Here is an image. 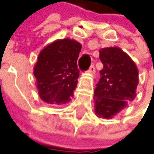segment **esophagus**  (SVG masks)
<instances>
[{
    "instance_id": "1",
    "label": "esophagus",
    "mask_w": 154,
    "mask_h": 154,
    "mask_svg": "<svg viewBox=\"0 0 154 154\" xmlns=\"http://www.w3.org/2000/svg\"><path fill=\"white\" fill-rule=\"evenodd\" d=\"M88 72L90 73L91 75H93V74L95 73V67H94V66H93V64H92V66H91V67L88 68Z\"/></svg>"
}]
</instances>
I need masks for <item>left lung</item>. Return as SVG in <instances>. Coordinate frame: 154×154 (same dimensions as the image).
<instances>
[{
    "mask_svg": "<svg viewBox=\"0 0 154 154\" xmlns=\"http://www.w3.org/2000/svg\"><path fill=\"white\" fill-rule=\"evenodd\" d=\"M100 59L103 68L94 91L95 114L111 119L135 99L139 71L129 55L118 47L100 49Z\"/></svg>",
    "mask_w": 154,
    "mask_h": 154,
    "instance_id": "1",
    "label": "left lung"
}]
</instances>
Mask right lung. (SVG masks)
Instances as JSON below:
<instances>
[{
  "instance_id": "add662e5",
  "label": "right lung",
  "mask_w": 154,
  "mask_h": 154,
  "mask_svg": "<svg viewBox=\"0 0 154 154\" xmlns=\"http://www.w3.org/2000/svg\"><path fill=\"white\" fill-rule=\"evenodd\" d=\"M82 45L75 39H56L40 51L34 66L38 95L50 104L66 103L74 97L79 71L78 61Z\"/></svg>"
}]
</instances>
